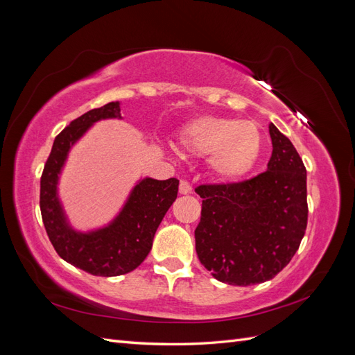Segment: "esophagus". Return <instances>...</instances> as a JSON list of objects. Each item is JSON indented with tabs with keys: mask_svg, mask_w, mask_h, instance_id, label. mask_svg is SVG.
Instances as JSON below:
<instances>
[{
	"mask_svg": "<svg viewBox=\"0 0 355 355\" xmlns=\"http://www.w3.org/2000/svg\"><path fill=\"white\" fill-rule=\"evenodd\" d=\"M191 191H192V188H191V185L188 184L187 180H180V184H179V192L182 196H187V194H191Z\"/></svg>",
	"mask_w": 355,
	"mask_h": 355,
	"instance_id": "34e87169",
	"label": "esophagus"
}]
</instances>
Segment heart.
I'll list each match as a JSON object with an SVG mask.
<instances>
[{"instance_id":"1","label":"heart","mask_w":355,"mask_h":355,"mask_svg":"<svg viewBox=\"0 0 355 355\" xmlns=\"http://www.w3.org/2000/svg\"><path fill=\"white\" fill-rule=\"evenodd\" d=\"M179 144L191 155H209L211 175L222 182L245 178L262 153V135L254 121L213 115L187 123L179 133Z\"/></svg>"}]
</instances>
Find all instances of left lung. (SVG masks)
Masks as SVG:
<instances>
[{
	"label": "left lung",
	"mask_w": 355,
	"mask_h": 355,
	"mask_svg": "<svg viewBox=\"0 0 355 355\" xmlns=\"http://www.w3.org/2000/svg\"><path fill=\"white\" fill-rule=\"evenodd\" d=\"M272 155L263 173L239 184L200 185L196 230L200 262L222 283L271 280L292 261L306 220V168L293 144L271 123Z\"/></svg>",
	"instance_id": "8db88e82"
}]
</instances>
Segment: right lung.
<instances>
[{
	"instance_id": "obj_1",
	"label": "right lung",
	"mask_w": 355,
	"mask_h": 355,
	"mask_svg": "<svg viewBox=\"0 0 355 355\" xmlns=\"http://www.w3.org/2000/svg\"><path fill=\"white\" fill-rule=\"evenodd\" d=\"M121 120L120 102H110L73 120L56 136L41 176L40 209L49 239L63 261L92 275L130 272L151 252L154 235L178 197L179 180L144 178L128 194L120 213L102 228H72L59 198L58 185L71 148L101 120Z\"/></svg>"
}]
</instances>
